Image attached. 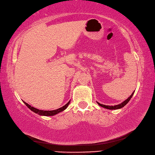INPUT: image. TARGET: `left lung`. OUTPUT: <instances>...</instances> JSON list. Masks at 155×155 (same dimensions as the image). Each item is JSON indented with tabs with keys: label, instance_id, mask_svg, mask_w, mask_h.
<instances>
[{
	"label": "left lung",
	"instance_id": "obj_1",
	"mask_svg": "<svg viewBox=\"0 0 155 155\" xmlns=\"http://www.w3.org/2000/svg\"><path fill=\"white\" fill-rule=\"evenodd\" d=\"M133 94H134V92H132V94L130 96V97L127 98L126 100H125L124 102H122L121 104H118V105H113V106H112V105H111V106H110V105H104V104H99V102H97V104H98V105H100V106L104 107V108L108 109V110H117V109H120V108H121V107H124L125 105H126L127 104V103L129 102V101L130 100V99L132 98Z\"/></svg>",
	"mask_w": 155,
	"mask_h": 155
}]
</instances>
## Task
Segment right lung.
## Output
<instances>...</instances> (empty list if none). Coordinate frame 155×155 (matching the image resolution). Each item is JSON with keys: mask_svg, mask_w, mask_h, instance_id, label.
Masks as SVG:
<instances>
[{"mask_svg": "<svg viewBox=\"0 0 155 155\" xmlns=\"http://www.w3.org/2000/svg\"><path fill=\"white\" fill-rule=\"evenodd\" d=\"M23 103L26 105V106H28L29 109H30L31 111H33L34 113H36V114H38L39 115H41V116L48 117V116H54V115H56V114H58V113L63 112V110H65L66 108H67L69 104H70V101L68 103V104H66L64 105V106L61 107H60V108H58L57 110H38L37 108H35V107L31 106L30 105L27 104L26 102L23 101Z\"/></svg>", "mask_w": 155, "mask_h": 155, "instance_id": "right-lung-1", "label": "right lung"}]
</instances>
